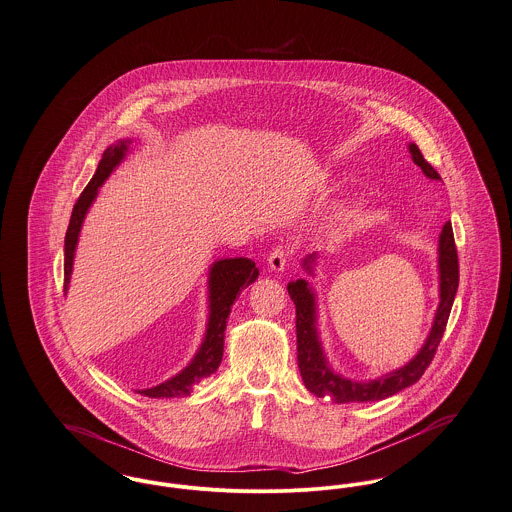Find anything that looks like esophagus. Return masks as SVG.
Wrapping results in <instances>:
<instances>
[{"label": "esophagus", "mask_w": 512, "mask_h": 512, "mask_svg": "<svg viewBox=\"0 0 512 512\" xmlns=\"http://www.w3.org/2000/svg\"><path fill=\"white\" fill-rule=\"evenodd\" d=\"M286 261H288V251L284 247H277L271 255H269V269L273 273H281L286 267Z\"/></svg>", "instance_id": "obj_1"}]
</instances>
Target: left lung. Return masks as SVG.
Here are the masks:
<instances>
[{
	"label": "left lung",
	"mask_w": 512,
	"mask_h": 512,
	"mask_svg": "<svg viewBox=\"0 0 512 512\" xmlns=\"http://www.w3.org/2000/svg\"><path fill=\"white\" fill-rule=\"evenodd\" d=\"M410 157L414 165H418L424 176L430 180H442L434 167L422 157L420 149L414 143H408ZM318 253L306 255L302 259V269L314 277ZM438 273H440V302L434 314V322L430 328L428 338L418 349V353L402 367L391 373H385L377 379L369 381H355L340 375L332 369L322 338L318 330V298L316 290L306 279L290 281L286 290L296 306V351H298V369L306 389L318 397H330L334 402H373L383 398L393 397L398 391L414 385L430 365L438 343L444 336L452 304H454L457 284H459V265H457V251H455L454 229L452 224L446 222L440 239H438Z\"/></svg>",
	"instance_id": "8db88e82"
}]
</instances>
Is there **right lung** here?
<instances>
[{
  "label": "right lung",
  "mask_w": 512,
  "mask_h": 512,
  "mask_svg": "<svg viewBox=\"0 0 512 512\" xmlns=\"http://www.w3.org/2000/svg\"><path fill=\"white\" fill-rule=\"evenodd\" d=\"M129 145H131V139H119L104 151V157L96 169V174L92 176V180L80 194L78 202L74 204L70 224L64 237V290L66 292L70 286L74 255H76L80 229L86 220V214L90 206L96 202L102 184L127 157ZM257 277H259V269L255 267V261L247 257L214 261L208 271V322H206V332L198 351L194 353L190 363L182 371L172 375L171 379L151 389H137L135 393L149 398L186 397L190 395L194 385L214 375L224 355V340H226V326H228L231 306L235 298L241 294V290L255 283Z\"/></svg>",
  "instance_id": "right-lung-1"
}]
</instances>
